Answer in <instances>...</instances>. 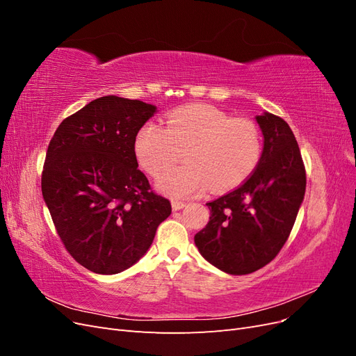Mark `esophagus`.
Listing matches in <instances>:
<instances>
[{
	"mask_svg": "<svg viewBox=\"0 0 356 356\" xmlns=\"http://www.w3.org/2000/svg\"><path fill=\"white\" fill-rule=\"evenodd\" d=\"M184 207H186L184 202H181V200H172V209H174V211H179V209H182Z\"/></svg>",
	"mask_w": 356,
	"mask_h": 356,
	"instance_id": "obj_1",
	"label": "esophagus"
}]
</instances>
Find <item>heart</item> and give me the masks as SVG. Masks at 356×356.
Listing matches in <instances>:
<instances>
[{"label": "heart", "instance_id": "obj_1", "mask_svg": "<svg viewBox=\"0 0 356 356\" xmlns=\"http://www.w3.org/2000/svg\"><path fill=\"white\" fill-rule=\"evenodd\" d=\"M261 134L250 118L212 105L181 106L168 115L166 127L144 124L135 138V154L157 178L181 158L188 163L160 178L159 188L175 199L207 190H229L250 177L261 157Z\"/></svg>", "mask_w": 356, "mask_h": 356}]
</instances>
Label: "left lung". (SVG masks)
Wrapping results in <instances>:
<instances>
[{
  "mask_svg": "<svg viewBox=\"0 0 356 356\" xmlns=\"http://www.w3.org/2000/svg\"><path fill=\"white\" fill-rule=\"evenodd\" d=\"M255 120L264 136L260 161L241 187L207 203L209 222L195 236L204 260L230 275L252 273L273 260L306 191L303 159L288 123L270 113Z\"/></svg>",
  "mask_w": 356,
  "mask_h": 356,
  "instance_id": "1",
  "label": "left lung"
}]
</instances>
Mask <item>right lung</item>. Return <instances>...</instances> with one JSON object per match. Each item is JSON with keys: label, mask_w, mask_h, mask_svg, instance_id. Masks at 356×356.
Returning <instances> with one entry per match:
<instances>
[{"label": "right lung", "mask_w": 356, "mask_h": 356, "mask_svg": "<svg viewBox=\"0 0 356 356\" xmlns=\"http://www.w3.org/2000/svg\"><path fill=\"white\" fill-rule=\"evenodd\" d=\"M156 111L143 101L102 96L67 117L49 144L42 197L67 251L93 273L134 266L172 212L135 154L139 129Z\"/></svg>", "instance_id": "1"}]
</instances>
